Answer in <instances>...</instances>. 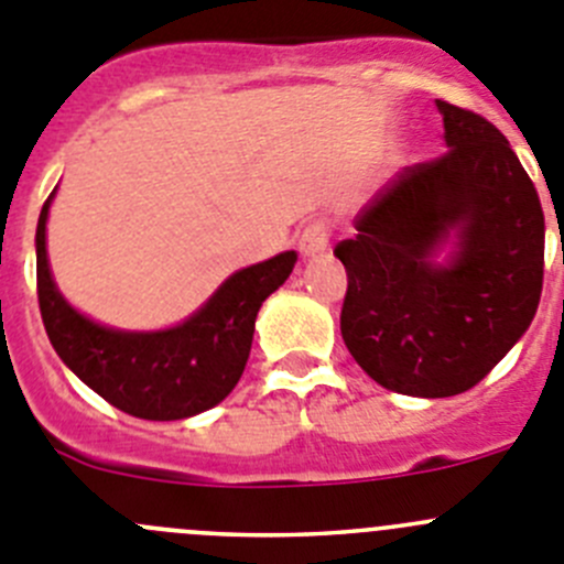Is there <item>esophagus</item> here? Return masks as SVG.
<instances>
[{
    "mask_svg": "<svg viewBox=\"0 0 564 564\" xmlns=\"http://www.w3.org/2000/svg\"><path fill=\"white\" fill-rule=\"evenodd\" d=\"M330 241V225L325 219H312V223L303 225L300 230V252L303 256H319V252L328 250Z\"/></svg>",
    "mask_w": 564,
    "mask_h": 564,
    "instance_id": "esophagus-1",
    "label": "esophagus"
}]
</instances>
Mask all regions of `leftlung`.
Wrapping results in <instances>:
<instances>
[{
  "label": "left lung",
  "instance_id": "left-lung-1",
  "mask_svg": "<svg viewBox=\"0 0 564 564\" xmlns=\"http://www.w3.org/2000/svg\"><path fill=\"white\" fill-rule=\"evenodd\" d=\"M445 144L406 166L334 247L347 270L341 339L381 387L451 398L487 376L534 319L543 294L545 217L507 135L436 99ZM451 238L457 250L433 261Z\"/></svg>",
  "mask_w": 564,
  "mask_h": 564
}]
</instances>
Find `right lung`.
Here are the masks:
<instances>
[{
    "instance_id": "1",
    "label": "right lung",
    "mask_w": 564,
    "mask_h": 564,
    "mask_svg": "<svg viewBox=\"0 0 564 564\" xmlns=\"http://www.w3.org/2000/svg\"><path fill=\"white\" fill-rule=\"evenodd\" d=\"M46 197L35 230L39 306L55 354L110 406L141 420H183L230 394L250 356L258 308L292 272L297 252L234 272L197 314L166 330H116L68 306L46 261Z\"/></svg>"
}]
</instances>
